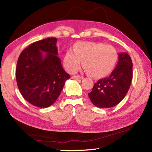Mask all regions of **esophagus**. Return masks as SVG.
Instances as JSON below:
<instances>
[{"instance_id":"1","label":"esophagus","mask_w":152,"mask_h":152,"mask_svg":"<svg viewBox=\"0 0 152 152\" xmlns=\"http://www.w3.org/2000/svg\"><path fill=\"white\" fill-rule=\"evenodd\" d=\"M72 78L74 79V80H80V79L82 78V77L80 76L79 75H76V76H72Z\"/></svg>"}]
</instances>
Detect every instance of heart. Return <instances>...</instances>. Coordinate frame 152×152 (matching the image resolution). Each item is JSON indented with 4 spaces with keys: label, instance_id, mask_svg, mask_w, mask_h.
I'll return each mask as SVG.
<instances>
[{
    "label": "heart",
    "instance_id": "b5f03b06",
    "mask_svg": "<svg viewBox=\"0 0 152 152\" xmlns=\"http://www.w3.org/2000/svg\"><path fill=\"white\" fill-rule=\"evenodd\" d=\"M117 51L113 46L103 43L80 42L73 50H68L64 55V64L69 72L74 73L83 64L87 72L96 78L107 76L117 61Z\"/></svg>",
    "mask_w": 152,
    "mask_h": 152
}]
</instances>
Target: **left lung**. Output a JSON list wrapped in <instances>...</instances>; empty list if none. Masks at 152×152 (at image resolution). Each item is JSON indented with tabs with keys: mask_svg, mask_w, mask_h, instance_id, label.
Masks as SVG:
<instances>
[{
	"mask_svg": "<svg viewBox=\"0 0 152 152\" xmlns=\"http://www.w3.org/2000/svg\"><path fill=\"white\" fill-rule=\"evenodd\" d=\"M133 63L127 53L119 54L116 68L110 75L100 79L94 84L88 96L94 105L99 108L115 107L124 99L133 78Z\"/></svg>",
	"mask_w": 152,
	"mask_h": 152,
	"instance_id": "obj_1",
	"label": "left lung"
}]
</instances>
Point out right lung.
I'll return each mask as SVG.
<instances>
[{"label": "right lung", "mask_w": 152, "mask_h": 152, "mask_svg": "<svg viewBox=\"0 0 152 152\" xmlns=\"http://www.w3.org/2000/svg\"><path fill=\"white\" fill-rule=\"evenodd\" d=\"M56 43V37L33 43L18 59V88L24 99L35 107L46 108L54 103L70 78L61 66Z\"/></svg>", "instance_id": "1"}]
</instances>
